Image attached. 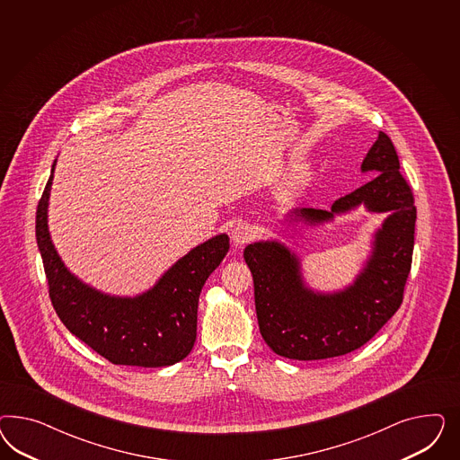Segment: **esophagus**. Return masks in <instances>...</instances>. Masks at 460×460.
<instances>
[{"label": "esophagus", "mask_w": 460, "mask_h": 460, "mask_svg": "<svg viewBox=\"0 0 460 460\" xmlns=\"http://www.w3.org/2000/svg\"><path fill=\"white\" fill-rule=\"evenodd\" d=\"M254 236H256V231H254V227L250 226V224L239 223L233 229V243H234V246H237V248L248 244L250 241L254 239Z\"/></svg>", "instance_id": "obj_1"}]
</instances>
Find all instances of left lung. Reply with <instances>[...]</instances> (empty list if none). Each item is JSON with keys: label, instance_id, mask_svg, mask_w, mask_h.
<instances>
[{"label": "left lung", "instance_id": "1", "mask_svg": "<svg viewBox=\"0 0 460 460\" xmlns=\"http://www.w3.org/2000/svg\"><path fill=\"white\" fill-rule=\"evenodd\" d=\"M361 170L369 172L373 179L337 199L332 209L304 208L288 214L293 221L315 226L361 204L371 212H390L375 234L373 254L346 290H310L302 279L298 258L279 241L254 243L244 250L254 281L260 332L279 356L298 361L344 356L373 339L403 302L417 208L386 133L379 131Z\"/></svg>", "mask_w": 460, "mask_h": 460}]
</instances>
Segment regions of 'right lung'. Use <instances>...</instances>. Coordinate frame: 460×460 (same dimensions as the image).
<instances>
[{
    "instance_id": "right-lung-1",
    "label": "right lung",
    "mask_w": 460,
    "mask_h": 460,
    "mask_svg": "<svg viewBox=\"0 0 460 460\" xmlns=\"http://www.w3.org/2000/svg\"><path fill=\"white\" fill-rule=\"evenodd\" d=\"M45 185L37 208L35 234L58 319L99 356L125 366L164 367L181 361L194 348L199 295L229 250L226 234L187 252L152 290L133 298L111 296L87 287L64 266L52 244L47 208L54 181Z\"/></svg>"
}]
</instances>
